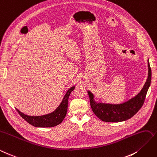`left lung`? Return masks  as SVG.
<instances>
[{
  "label": "left lung",
  "instance_id": "8db88e82",
  "mask_svg": "<svg viewBox=\"0 0 157 157\" xmlns=\"http://www.w3.org/2000/svg\"><path fill=\"white\" fill-rule=\"evenodd\" d=\"M148 68V78L142 90L136 96L125 103L116 105L96 103L94 100V96L90 91H88V94L90 98V106L95 115L103 121L120 122L128 120L136 114L143 106L148 89L151 84V69L149 61Z\"/></svg>",
  "mask_w": 157,
  "mask_h": 157
}]
</instances>
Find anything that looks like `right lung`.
<instances>
[{
    "label": "right lung",
    "instance_id": "obj_1",
    "mask_svg": "<svg viewBox=\"0 0 157 157\" xmlns=\"http://www.w3.org/2000/svg\"><path fill=\"white\" fill-rule=\"evenodd\" d=\"M74 89L75 86L71 87L67 92L59 107L51 113L41 116H29L20 112L18 109H16V110L24 120L33 126L38 127V128H50V127L56 126L60 124L66 116L67 107H68L69 97L71 94V92Z\"/></svg>",
    "mask_w": 157,
    "mask_h": 157
}]
</instances>
